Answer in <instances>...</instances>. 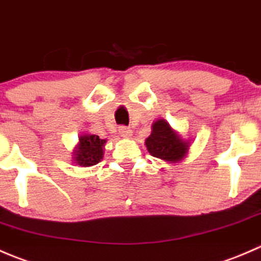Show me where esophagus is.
I'll use <instances>...</instances> for the list:
<instances>
[{"instance_id": "obj_1", "label": "esophagus", "mask_w": 261, "mask_h": 261, "mask_svg": "<svg viewBox=\"0 0 261 261\" xmlns=\"http://www.w3.org/2000/svg\"><path fill=\"white\" fill-rule=\"evenodd\" d=\"M132 133H133V132H132L129 128L124 127V125H123V127H119V134L122 137H124V138H130Z\"/></svg>"}]
</instances>
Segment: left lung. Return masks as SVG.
Wrapping results in <instances>:
<instances>
[{
  "mask_svg": "<svg viewBox=\"0 0 261 261\" xmlns=\"http://www.w3.org/2000/svg\"><path fill=\"white\" fill-rule=\"evenodd\" d=\"M149 153L165 161H180L188 151V144L179 138L166 120H157L152 125V133L146 139Z\"/></svg>",
  "mask_w": 261,
  "mask_h": 261,
  "instance_id": "1",
  "label": "left lung"
}]
</instances>
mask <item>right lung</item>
I'll use <instances>...</instances> for the list:
<instances>
[{
    "label": "right lung",
    "instance_id": "right-lung-1",
    "mask_svg": "<svg viewBox=\"0 0 261 261\" xmlns=\"http://www.w3.org/2000/svg\"><path fill=\"white\" fill-rule=\"evenodd\" d=\"M105 139L99 138L95 134H86L80 137V144L74 152V161L81 166H92L102 159V147Z\"/></svg>",
    "mask_w": 261,
    "mask_h": 261
}]
</instances>
